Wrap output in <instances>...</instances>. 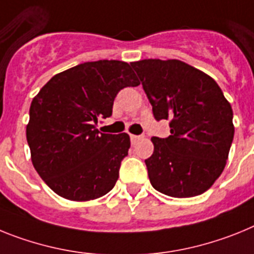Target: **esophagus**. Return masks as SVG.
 I'll list each match as a JSON object with an SVG mask.
<instances>
[{"mask_svg": "<svg viewBox=\"0 0 254 254\" xmlns=\"http://www.w3.org/2000/svg\"><path fill=\"white\" fill-rule=\"evenodd\" d=\"M140 139H142V136L140 135H134V134H130V140H131V143H133V144Z\"/></svg>", "mask_w": 254, "mask_h": 254, "instance_id": "34e87169", "label": "esophagus"}]
</instances>
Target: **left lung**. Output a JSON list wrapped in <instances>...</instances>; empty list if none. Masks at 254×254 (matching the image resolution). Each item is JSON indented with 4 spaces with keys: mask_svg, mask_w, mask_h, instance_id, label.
<instances>
[{
    "mask_svg": "<svg viewBox=\"0 0 254 254\" xmlns=\"http://www.w3.org/2000/svg\"><path fill=\"white\" fill-rule=\"evenodd\" d=\"M152 105L154 119L170 120L167 138L153 136L144 161L160 193L195 197L212 187L226 165L234 138L233 110L221 88L180 60L130 63Z\"/></svg>",
    "mask_w": 254,
    "mask_h": 254,
    "instance_id": "1",
    "label": "left lung"
}]
</instances>
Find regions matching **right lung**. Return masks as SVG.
<instances>
[{
  "label": "right lung",
  "instance_id": "add662e5",
  "mask_svg": "<svg viewBox=\"0 0 254 254\" xmlns=\"http://www.w3.org/2000/svg\"><path fill=\"white\" fill-rule=\"evenodd\" d=\"M136 85L129 64L100 60L56 74L33 98L26 125L33 166L60 197L84 202L114 188L130 138L100 133L96 124L111 116L123 88Z\"/></svg>",
  "mask_w": 254,
  "mask_h": 254
}]
</instances>
